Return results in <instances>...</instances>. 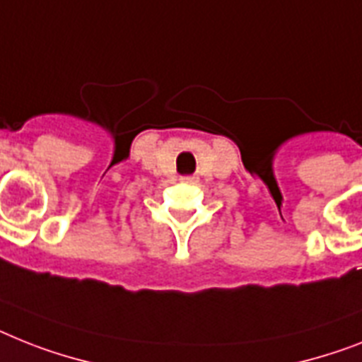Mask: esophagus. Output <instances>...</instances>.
<instances>
[{"label":"esophagus","mask_w":362,"mask_h":362,"mask_svg":"<svg viewBox=\"0 0 362 362\" xmlns=\"http://www.w3.org/2000/svg\"><path fill=\"white\" fill-rule=\"evenodd\" d=\"M181 181H185V183H196V177L194 175H187V177H181Z\"/></svg>","instance_id":"34e87169"}]
</instances>
